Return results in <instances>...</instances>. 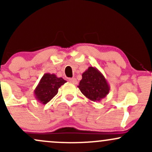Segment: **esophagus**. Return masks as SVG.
Instances as JSON below:
<instances>
[{
    "instance_id": "1",
    "label": "esophagus",
    "mask_w": 152,
    "mask_h": 152,
    "mask_svg": "<svg viewBox=\"0 0 152 152\" xmlns=\"http://www.w3.org/2000/svg\"><path fill=\"white\" fill-rule=\"evenodd\" d=\"M69 82H70V83H73V84H77V83H78L77 80H76V78H69Z\"/></svg>"
}]
</instances>
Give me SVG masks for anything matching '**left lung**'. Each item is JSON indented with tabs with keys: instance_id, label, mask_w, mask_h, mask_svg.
I'll list each match as a JSON object with an SVG mask.
<instances>
[{
	"instance_id": "left-lung-1",
	"label": "left lung",
	"mask_w": 152,
	"mask_h": 152,
	"mask_svg": "<svg viewBox=\"0 0 152 152\" xmlns=\"http://www.w3.org/2000/svg\"><path fill=\"white\" fill-rule=\"evenodd\" d=\"M78 87L86 98L93 102H100L110 91V86L104 75L92 66L82 74V79Z\"/></svg>"
}]
</instances>
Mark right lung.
I'll use <instances>...</instances> for the list:
<instances>
[{
    "label": "right lung",
    "instance_id": "add662e5",
    "mask_svg": "<svg viewBox=\"0 0 152 152\" xmlns=\"http://www.w3.org/2000/svg\"><path fill=\"white\" fill-rule=\"evenodd\" d=\"M66 82L64 78H58L55 74H45L34 90L36 100L46 104L58 94V88Z\"/></svg>",
    "mask_w": 152,
    "mask_h": 152
}]
</instances>
